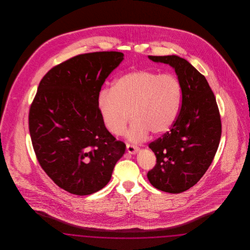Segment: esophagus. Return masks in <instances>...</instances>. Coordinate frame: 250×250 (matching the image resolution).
Listing matches in <instances>:
<instances>
[{
  "label": "esophagus",
  "mask_w": 250,
  "mask_h": 250,
  "mask_svg": "<svg viewBox=\"0 0 250 250\" xmlns=\"http://www.w3.org/2000/svg\"><path fill=\"white\" fill-rule=\"evenodd\" d=\"M126 150H127V152L129 154L132 155V154H135V153H137L139 151V147H137L135 145H132V144H129V143H126Z\"/></svg>",
  "instance_id": "esophagus-1"
}]
</instances>
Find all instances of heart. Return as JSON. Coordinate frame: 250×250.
I'll list each match as a JSON object with an SVG mask.
<instances>
[{"instance_id": "1", "label": "heart", "mask_w": 250, "mask_h": 250, "mask_svg": "<svg viewBox=\"0 0 250 250\" xmlns=\"http://www.w3.org/2000/svg\"><path fill=\"white\" fill-rule=\"evenodd\" d=\"M183 87L178 77L140 69L120 76L111 89H102L97 107L107 130L122 135L131 118L127 132L131 141L145 139L149 132L161 135L169 130L178 118Z\"/></svg>"}]
</instances>
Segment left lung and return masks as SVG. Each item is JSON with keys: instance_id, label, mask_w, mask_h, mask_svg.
<instances>
[{"instance_id": "1", "label": "left lung", "mask_w": 250, "mask_h": 250, "mask_svg": "<svg viewBox=\"0 0 250 250\" xmlns=\"http://www.w3.org/2000/svg\"><path fill=\"white\" fill-rule=\"evenodd\" d=\"M172 66L183 87L179 116L170 130L149 144L156 157L148 171L159 190L177 194L189 189L212 164L221 138V119L205 77L176 55L149 56Z\"/></svg>"}]
</instances>
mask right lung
I'll list each match as a JSON object with an SVG mask.
<instances>
[{
  "mask_svg": "<svg viewBox=\"0 0 250 250\" xmlns=\"http://www.w3.org/2000/svg\"><path fill=\"white\" fill-rule=\"evenodd\" d=\"M124 59L118 51L80 54L41 80L29 110L36 158L59 188L75 195L103 188L125 151L103 124L97 96Z\"/></svg>",
  "mask_w": 250,
  "mask_h": 250,
  "instance_id": "1",
  "label": "right lung"
}]
</instances>
